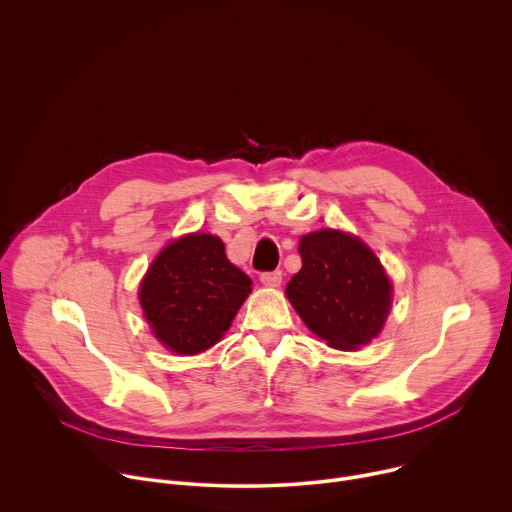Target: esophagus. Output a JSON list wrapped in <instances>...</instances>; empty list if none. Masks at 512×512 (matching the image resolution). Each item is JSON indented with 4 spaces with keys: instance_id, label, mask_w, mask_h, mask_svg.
Wrapping results in <instances>:
<instances>
[{
    "instance_id": "1",
    "label": "esophagus",
    "mask_w": 512,
    "mask_h": 512,
    "mask_svg": "<svg viewBox=\"0 0 512 512\" xmlns=\"http://www.w3.org/2000/svg\"><path fill=\"white\" fill-rule=\"evenodd\" d=\"M261 283L263 285H269V287H277L281 283V271H263L259 275Z\"/></svg>"
}]
</instances>
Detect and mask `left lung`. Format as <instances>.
Here are the masks:
<instances>
[{
    "label": "left lung",
    "instance_id": "obj_1",
    "mask_svg": "<svg viewBox=\"0 0 512 512\" xmlns=\"http://www.w3.org/2000/svg\"><path fill=\"white\" fill-rule=\"evenodd\" d=\"M302 269L285 287L306 326L332 348L354 350L383 328L391 281L375 253L340 231H318L300 241Z\"/></svg>",
    "mask_w": 512,
    "mask_h": 512
}]
</instances>
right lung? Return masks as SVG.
<instances>
[{
    "label": "right lung",
    "instance_id": "right-lung-1",
    "mask_svg": "<svg viewBox=\"0 0 512 512\" xmlns=\"http://www.w3.org/2000/svg\"><path fill=\"white\" fill-rule=\"evenodd\" d=\"M251 291L212 235H188L168 245L139 287V302L156 338L178 354H198L221 340Z\"/></svg>",
    "mask_w": 512,
    "mask_h": 512
}]
</instances>
